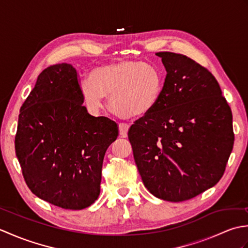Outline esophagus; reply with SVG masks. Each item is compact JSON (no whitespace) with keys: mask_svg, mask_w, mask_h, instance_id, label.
<instances>
[{"mask_svg":"<svg viewBox=\"0 0 248 248\" xmlns=\"http://www.w3.org/2000/svg\"><path fill=\"white\" fill-rule=\"evenodd\" d=\"M128 131H129V124L121 123L119 124V134L121 138H127L128 135Z\"/></svg>","mask_w":248,"mask_h":248,"instance_id":"obj_1","label":"esophagus"}]
</instances>
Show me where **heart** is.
<instances>
[{
	"mask_svg": "<svg viewBox=\"0 0 248 248\" xmlns=\"http://www.w3.org/2000/svg\"><path fill=\"white\" fill-rule=\"evenodd\" d=\"M88 81L80 85L82 100L96 113L108 96L109 107L123 118H139L149 114L159 103L163 78L155 66L134 61H119L93 68Z\"/></svg>",
	"mask_w": 248,
	"mask_h": 248,
	"instance_id": "b5f03b06",
	"label": "heart"
}]
</instances>
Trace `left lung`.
Returning <instances> with one entry per match:
<instances>
[{"mask_svg": "<svg viewBox=\"0 0 248 248\" xmlns=\"http://www.w3.org/2000/svg\"><path fill=\"white\" fill-rule=\"evenodd\" d=\"M167 72L154 110L129 130L135 164L155 197L179 202L214 186L232 151V114L209 70L183 54L159 52Z\"/></svg>", "mask_w": 248, "mask_h": 248, "instance_id": "obj_1", "label": "left lung"}]
</instances>
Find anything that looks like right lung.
<instances>
[{
  "instance_id": "obj_1",
  "label": "right lung",
  "mask_w": 248,
  "mask_h": 248,
  "mask_svg": "<svg viewBox=\"0 0 248 248\" xmlns=\"http://www.w3.org/2000/svg\"><path fill=\"white\" fill-rule=\"evenodd\" d=\"M118 128L83 105L70 64L48 67L20 108L16 155L31 193L62 209L82 210L100 194L105 151Z\"/></svg>"
}]
</instances>
